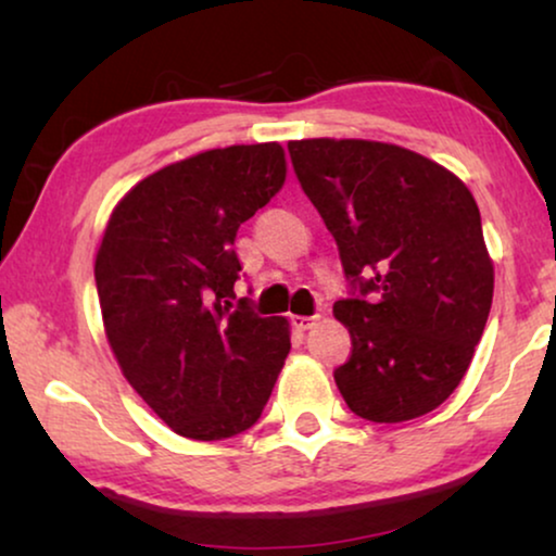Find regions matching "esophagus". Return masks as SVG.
Returning <instances> with one entry per match:
<instances>
[{
  "label": "esophagus",
  "mask_w": 556,
  "mask_h": 556,
  "mask_svg": "<svg viewBox=\"0 0 556 556\" xmlns=\"http://www.w3.org/2000/svg\"><path fill=\"white\" fill-rule=\"evenodd\" d=\"M318 321V316H293V326L301 331H308Z\"/></svg>",
  "instance_id": "obj_1"
}]
</instances>
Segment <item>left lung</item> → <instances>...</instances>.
Returning a JSON list of instances; mask_svg holds the SVG:
<instances>
[{"mask_svg": "<svg viewBox=\"0 0 556 556\" xmlns=\"http://www.w3.org/2000/svg\"><path fill=\"white\" fill-rule=\"evenodd\" d=\"M349 283L333 316L352 356L333 379L354 415L405 422L451 397L483 337L493 265L481 212L443 166L394 143H288Z\"/></svg>", "mask_w": 556, "mask_h": 556, "instance_id": "obj_1", "label": "left lung"}]
</instances>
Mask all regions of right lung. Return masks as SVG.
<instances>
[{
  "label": "right lung",
  "instance_id": "add662e5",
  "mask_svg": "<svg viewBox=\"0 0 556 556\" xmlns=\"http://www.w3.org/2000/svg\"><path fill=\"white\" fill-rule=\"evenodd\" d=\"M280 143L227 147L139 181L105 227L96 288L128 384L177 432L253 428L291 352L286 318L235 306L240 225L283 187Z\"/></svg>",
  "mask_w": 556,
  "mask_h": 556
}]
</instances>
